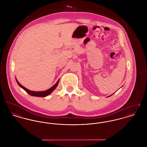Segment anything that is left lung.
<instances>
[{"instance_id":"left-lung-1","label":"left lung","mask_w":147,"mask_h":147,"mask_svg":"<svg viewBox=\"0 0 147 147\" xmlns=\"http://www.w3.org/2000/svg\"><path fill=\"white\" fill-rule=\"evenodd\" d=\"M113 94H111V95H110V96H108V97H110V96H112V95H113Z\"/></svg>"}]
</instances>
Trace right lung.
<instances>
[{
  "instance_id": "add662e5",
  "label": "right lung",
  "mask_w": 147,
  "mask_h": 147,
  "mask_svg": "<svg viewBox=\"0 0 147 147\" xmlns=\"http://www.w3.org/2000/svg\"><path fill=\"white\" fill-rule=\"evenodd\" d=\"M18 84L19 85V86L20 87H21L22 88H23L24 90H25L28 94H29L31 96H35V97H46L47 96H49V94H50L53 92V90H54L57 86L58 85V83L59 82V79L57 80V83L53 86L51 87L50 88L47 90H44V91H32V90H28L27 88H25L24 87H23L22 85H21L18 82V80H17V79H16Z\"/></svg>"
}]
</instances>
